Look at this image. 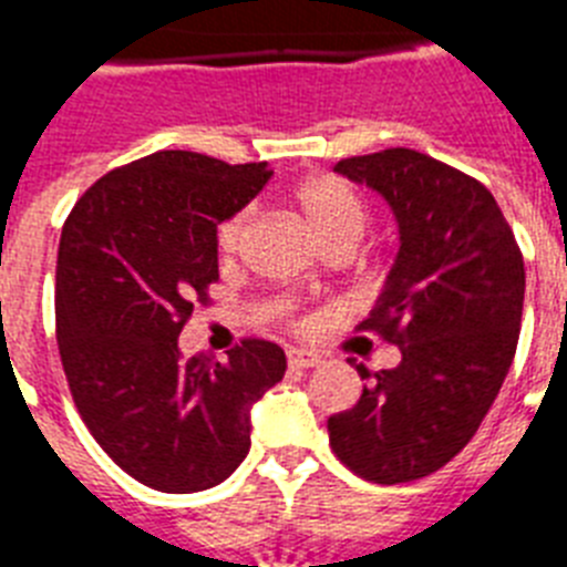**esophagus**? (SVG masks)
<instances>
[{"mask_svg":"<svg viewBox=\"0 0 567 567\" xmlns=\"http://www.w3.org/2000/svg\"><path fill=\"white\" fill-rule=\"evenodd\" d=\"M320 354H313V351L306 349H291L288 351V365L291 369H313V365H320Z\"/></svg>","mask_w":567,"mask_h":567,"instance_id":"obj_1","label":"esophagus"}]
</instances>
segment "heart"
<instances>
[{
  "instance_id": "heart-1",
  "label": "heart",
  "mask_w": 567,
  "mask_h": 567,
  "mask_svg": "<svg viewBox=\"0 0 567 567\" xmlns=\"http://www.w3.org/2000/svg\"><path fill=\"white\" fill-rule=\"evenodd\" d=\"M297 204L308 227L317 233L322 245L334 239H360L365 227V204L349 181L337 175H311L297 187ZM250 225V207H241L218 225L216 241L225 256L236 254Z\"/></svg>"
}]
</instances>
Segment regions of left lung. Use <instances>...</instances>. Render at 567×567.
<instances>
[{
  "mask_svg": "<svg viewBox=\"0 0 567 567\" xmlns=\"http://www.w3.org/2000/svg\"><path fill=\"white\" fill-rule=\"evenodd\" d=\"M334 169L383 195L398 221V259L360 328L394 342L401 363L354 365L372 383L328 417V441L365 482H415L470 444L511 372L525 261L493 193L455 166L398 146Z\"/></svg>",
  "mask_w": 567,
  "mask_h": 567,
  "instance_id": "8db88e82",
  "label": "left lung"
}]
</instances>
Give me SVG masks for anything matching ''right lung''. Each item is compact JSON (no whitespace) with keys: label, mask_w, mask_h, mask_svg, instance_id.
<instances>
[{"label":"right lung","mask_w":567,"mask_h":567,"mask_svg":"<svg viewBox=\"0 0 567 567\" xmlns=\"http://www.w3.org/2000/svg\"><path fill=\"white\" fill-rule=\"evenodd\" d=\"M270 175L164 150L94 181L65 218L54 306L71 398L109 458L161 493L225 482L250 450V406L285 374L268 340L221 363L178 349L218 279V225Z\"/></svg>","instance_id":"obj_1"}]
</instances>
